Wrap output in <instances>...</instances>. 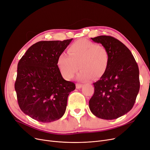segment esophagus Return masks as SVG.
<instances>
[{
	"label": "esophagus",
	"instance_id": "34e87169",
	"mask_svg": "<svg viewBox=\"0 0 150 150\" xmlns=\"http://www.w3.org/2000/svg\"><path fill=\"white\" fill-rule=\"evenodd\" d=\"M82 86H83V84H81L76 83V89H80V88H81L82 87Z\"/></svg>",
	"mask_w": 150,
	"mask_h": 150
}]
</instances>
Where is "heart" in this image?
I'll return each mask as SVG.
<instances>
[{
    "instance_id": "heart-1",
    "label": "heart",
    "mask_w": 150,
    "mask_h": 150,
    "mask_svg": "<svg viewBox=\"0 0 150 150\" xmlns=\"http://www.w3.org/2000/svg\"><path fill=\"white\" fill-rule=\"evenodd\" d=\"M68 55L61 53L57 64L65 79H71L79 69L78 79L88 81L93 77L99 79L108 68L110 56L107 49L102 45L87 40H80L68 49Z\"/></svg>"
}]
</instances>
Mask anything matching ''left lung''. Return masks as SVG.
<instances>
[{
	"mask_svg": "<svg viewBox=\"0 0 150 150\" xmlns=\"http://www.w3.org/2000/svg\"><path fill=\"white\" fill-rule=\"evenodd\" d=\"M91 38L107 49L110 61L105 74L93 83L89 108L99 118L116 119L134 105L140 89L138 65L131 51L118 39L108 35Z\"/></svg>",
	"mask_w": 150,
	"mask_h": 150,
	"instance_id": "left-lung-1",
	"label": "left lung"
}]
</instances>
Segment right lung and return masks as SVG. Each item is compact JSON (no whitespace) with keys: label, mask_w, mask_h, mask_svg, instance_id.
Segmentation results:
<instances>
[{"label":"right lung","mask_w":150,"mask_h":150,"mask_svg":"<svg viewBox=\"0 0 150 150\" xmlns=\"http://www.w3.org/2000/svg\"><path fill=\"white\" fill-rule=\"evenodd\" d=\"M72 40L38 42L19 60L15 83L18 102L32 119L50 122L66 112L68 96L75 84L63 79L57 61Z\"/></svg>","instance_id":"1"}]
</instances>
